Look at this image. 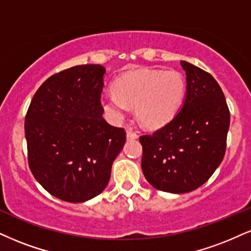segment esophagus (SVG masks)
I'll use <instances>...</instances> for the list:
<instances>
[{
    "instance_id": "34e87169",
    "label": "esophagus",
    "mask_w": 251,
    "mask_h": 251,
    "mask_svg": "<svg viewBox=\"0 0 251 251\" xmlns=\"http://www.w3.org/2000/svg\"><path fill=\"white\" fill-rule=\"evenodd\" d=\"M137 137H138V135L136 134L135 131H132L131 129L126 130V138H128V140H136Z\"/></svg>"
}]
</instances>
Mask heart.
Here are the masks:
<instances>
[{"mask_svg": "<svg viewBox=\"0 0 251 251\" xmlns=\"http://www.w3.org/2000/svg\"><path fill=\"white\" fill-rule=\"evenodd\" d=\"M111 89L114 95L101 99L102 109L111 122L119 125L128 108H135L136 117L144 128L158 129L178 113L186 82L175 70H137L120 75Z\"/></svg>", "mask_w": 251, "mask_h": 251, "instance_id": "b5f03b06", "label": "heart"}]
</instances>
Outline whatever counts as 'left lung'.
Listing matches in <instances>:
<instances>
[{"label":"left lung","instance_id":"1","mask_svg":"<svg viewBox=\"0 0 251 251\" xmlns=\"http://www.w3.org/2000/svg\"><path fill=\"white\" fill-rule=\"evenodd\" d=\"M186 94L172 121L140 137L142 171L157 190L187 193L205 184L226 151L230 114L224 92L209 73L181 60Z\"/></svg>","mask_w":251,"mask_h":251}]
</instances>
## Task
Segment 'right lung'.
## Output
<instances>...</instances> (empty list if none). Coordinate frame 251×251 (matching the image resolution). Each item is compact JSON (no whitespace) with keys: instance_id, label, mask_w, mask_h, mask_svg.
Listing matches in <instances>:
<instances>
[{"instance_id":"obj_1","label":"right lung","mask_w":251,"mask_h":251,"mask_svg":"<svg viewBox=\"0 0 251 251\" xmlns=\"http://www.w3.org/2000/svg\"><path fill=\"white\" fill-rule=\"evenodd\" d=\"M106 70L79 65L53 74L33 95L24 130L36 180L67 202H85L109 182L126 132L102 117Z\"/></svg>"}]
</instances>
